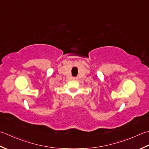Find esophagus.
Wrapping results in <instances>:
<instances>
[{
  "mask_svg": "<svg viewBox=\"0 0 149 149\" xmlns=\"http://www.w3.org/2000/svg\"><path fill=\"white\" fill-rule=\"evenodd\" d=\"M72 79H73V80H77V77H73V78H72Z\"/></svg>",
  "mask_w": 149,
  "mask_h": 149,
  "instance_id": "1",
  "label": "esophagus"
}]
</instances>
